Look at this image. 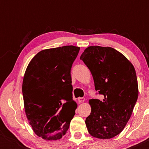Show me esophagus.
I'll return each mask as SVG.
<instances>
[{
	"label": "esophagus",
	"mask_w": 149,
	"mask_h": 149,
	"mask_svg": "<svg viewBox=\"0 0 149 149\" xmlns=\"http://www.w3.org/2000/svg\"><path fill=\"white\" fill-rule=\"evenodd\" d=\"M85 100V97H78V102H79V103H82V102H84Z\"/></svg>",
	"instance_id": "1"
}]
</instances>
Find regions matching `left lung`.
I'll return each instance as SVG.
<instances>
[{
	"mask_svg": "<svg viewBox=\"0 0 149 149\" xmlns=\"http://www.w3.org/2000/svg\"><path fill=\"white\" fill-rule=\"evenodd\" d=\"M81 60L92 74L95 90L102 100H89L90 115L85 124L91 136L110 139L123 131L138 96L135 68L123 54L112 47L90 46Z\"/></svg>",
	"mask_w": 149,
	"mask_h": 149,
	"instance_id": "left-lung-1",
	"label": "left lung"
}]
</instances>
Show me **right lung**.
<instances>
[{
	"instance_id": "add662e5",
	"label": "right lung",
	"mask_w": 149,
	"mask_h": 149,
	"mask_svg": "<svg viewBox=\"0 0 149 149\" xmlns=\"http://www.w3.org/2000/svg\"><path fill=\"white\" fill-rule=\"evenodd\" d=\"M79 50L72 45L42 50L26 70L22 93L26 117L34 133L45 140L60 139L75 115L70 71Z\"/></svg>"
}]
</instances>
